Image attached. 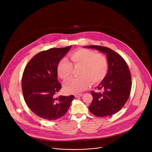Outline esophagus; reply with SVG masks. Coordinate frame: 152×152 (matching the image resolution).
<instances>
[{
    "label": "esophagus",
    "instance_id": "obj_1",
    "mask_svg": "<svg viewBox=\"0 0 152 152\" xmlns=\"http://www.w3.org/2000/svg\"><path fill=\"white\" fill-rule=\"evenodd\" d=\"M83 95L82 94H75V98H78L80 96H81Z\"/></svg>",
    "mask_w": 152,
    "mask_h": 152
}]
</instances>
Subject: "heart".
Here are the masks:
<instances>
[{"mask_svg":"<svg viewBox=\"0 0 152 152\" xmlns=\"http://www.w3.org/2000/svg\"><path fill=\"white\" fill-rule=\"evenodd\" d=\"M70 58L74 66H82L79 78H72L64 84V89L69 94H78L89 86L91 81L96 84L102 81L108 72V61L102 54L81 48L71 53ZM73 65L66 58H63L57 66V73L63 80L68 79L72 74Z\"/></svg>","mask_w":152,"mask_h":152,"instance_id":"1","label":"heart"}]
</instances>
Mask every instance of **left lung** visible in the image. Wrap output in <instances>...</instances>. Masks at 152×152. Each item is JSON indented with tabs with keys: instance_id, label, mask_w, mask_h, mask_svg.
I'll use <instances>...</instances> for the list:
<instances>
[{
	"instance_id": "left-lung-1",
	"label": "left lung",
	"mask_w": 152,
	"mask_h": 152,
	"mask_svg": "<svg viewBox=\"0 0 152 152\" xmlns=\"http://www.w3.org/2000/svg\"><path fill=\"white\" fill-rule=\"evenodd\" d=\"M107 54L108 70L98 89L102 92L91 91L93 99L88 107L89 111L98 117L111 116L123 108L129 99L131 90L130 71L125 60L108 47L100 45H87Z\"/></svg>"
}]
</instances>
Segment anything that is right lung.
Masks as SVG:
<instances>
[{
  "instance_id": "obj_1",
  "label": "right lung",
  "mask_w": 152,
  "mask_h": 152,
  "mask_svg": "<svg viewBox=\"0 0 152 152\" xmlns=\"http://www.w3.org/2000/svg\"><path fill=\"white\" fill-rule=\"evenodd\" d=\"M71 48H53L34 56L26 66L22 80L24 101L37 116L56 120L64 116L74 99L56 95L61 88L57 80V66Z\"/></svg>"
}]
</instances>
